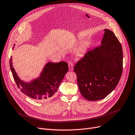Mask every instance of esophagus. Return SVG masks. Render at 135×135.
I'll use <instances>...</instances> for the list:
<instances>
[{"mask_svg": "<svg viewBox=\"0 0 135 135\" xmlns=\"http://www.w3.org/2000/svg\"><path fill=\"white\" fill-rule=\"evenodd\" d=\"M68 64H69V70H73V67H74L73 62L72 61H70Z\"/></svg>", "mask_w": 135, "mask_h": 135, "instance_id": "1", "label": "esophagus"}]
</instances>
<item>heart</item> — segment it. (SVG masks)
I'll list each match as a JSON object with an SVG mask.
<instances>
[{
	"label": "heart",
	"mask_w": 135,
	"mask_h": 135,
	"mask_svg": "<svg viewBox=\"0 0 135 135\" xmlns=\"http://www.w3.org/2000/svg\"><path fill=\"white\" fill-rule=\"evenodd\" d=\"M85 46H84V45H83L82 46H81V50H83L85 49Z\"/></svg>",
	"instance_id": "heart-1"
}]
</instances>
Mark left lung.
<instances>
[{
    "instance_id": "8db88e82",
    "label": "left lung",
    "mask_w": 135,
    "mask_h": 135,
    "mask_svg": "<svg viewBox=\"0 0 135 135\" xmlns=\"http://www.w3.org/2000/svg\"><path fill=\"white\" fill-rule=\"evenodd\" d=\"M104 31L100 46L88 50L74 66L80 92L88 100L106 97L117 87L123 73L121 43L112 31Z\"/></svg>"
}]
</instances>
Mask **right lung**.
<instances>
[{"label":"right lung","mask_w":135,"mask_h":135,"mask_svg":"<svg viewBox=\"0 0 135 135\" xmlns=\"http://www.w3.org/2000/svg\"><path fill=\"white\" fill-rule=\"evenodd\" d=\"M10 66L16 84L20 91L28 97L41 102L47 101L52 98L57 91L69 70L68 64L66 62H48L39 78L31 83H25L18 78L12 67L11 57Z\"/></svg>","instance_id":"obj_1"}]
</instances>
